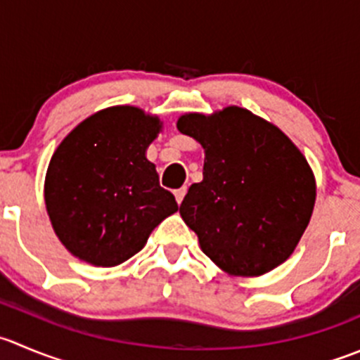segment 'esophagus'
I'll return each mask as SVG.
<instances>
[{"instance_id": "obj_1", "label": "esophagus", "mask_w": 360, "mask_h": 360, "mask_svg": "<svg viewBox=\"0 0 360 360\" xmlns=\"http://www.w3.org/2000/svg\"><path fill=\"white\" fill-rule=\"evenodd\" d=\"M174 195H176L177 204H181V202H183V198H184V195H186V188H179V190L174 191Z\"/></svg>"}]
</instances>
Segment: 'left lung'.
I'll list each match as a JSON object with an SVG mask.
<instances>
[{"mask_svg":"<svg viewBox=\"0 0 360 360\" xmlns=\"http://www.w3.org/2000/svg\"><path fill=\"white\" fill-rule=\"evenodd\" d=\"M177 130L204 148V179L179 212L202 251L232 276H260L297 246L315 207L311 167L278 127L240 107L184 114Z\"/></svg>","mask_w":360,"mask_h":360,"instance_id":"1","label":"left lung"}]
</instances>
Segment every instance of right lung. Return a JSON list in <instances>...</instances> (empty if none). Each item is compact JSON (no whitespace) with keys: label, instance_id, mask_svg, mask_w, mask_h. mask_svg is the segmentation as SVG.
<instances>
[{"label":"right lung","instance_id":"right-lung-1","mask_svg":"<svg viewBox=\"0 0 360 360\" xmlns=\"http://www.w3.org/2000/svg\"><path fill=\"white\" fill-rule=\"evenodd\" d=\"M160 130L156 116L117 105L84 120L58 146L45 176V207L73 257L98 267L123 264L177 211L146 158Z\"/></svg>","mask_w":360,"mask_h":360}]
</instances>
